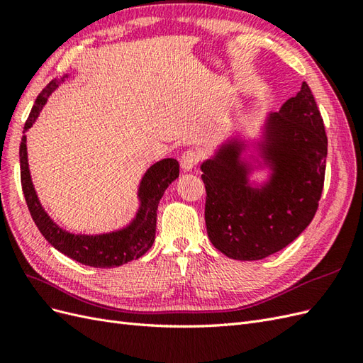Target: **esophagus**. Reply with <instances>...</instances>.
I'll return each mask as SVG.
<instances>
[{
  "label": "esophagus",
  "instance_id": "34e87169",
  "mask_svg": "<svg viewBox=\"0 0 363 363\" xmlns=\"http://www.w3.org/2000/svg\"><path fill=\"white\" fill-rule=\"evenodd\" d=\"M198 162H199V155L193 150L184 152L181 156V169L184 172H191Z\"/></svg>",
  "mask_w": 363,
  "mask_h": 363
}]
</instances>
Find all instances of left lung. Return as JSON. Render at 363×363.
Instances as JSON below:
<instances>
[{"instance_id":"left-lung-1","label":"left lung","mask_w":363,"mask_h":363,"mask_svg":"<svg viewBox=\"0 0 363 363\" xmlns=\"http://www.w3.org/2000/svg\"><path fill=\"white\" fill-rule=\"evenodd\" d=\"M327 147L323 119L306 82L281 110L267 115L257 141L236 135L222 143L201 164L211 244L238 261H259L291 244L318 210ZM248 150L254 153L247 157ZM257 166L271 174L253 186L247 174Z\"/></svg>"}]
</instances>
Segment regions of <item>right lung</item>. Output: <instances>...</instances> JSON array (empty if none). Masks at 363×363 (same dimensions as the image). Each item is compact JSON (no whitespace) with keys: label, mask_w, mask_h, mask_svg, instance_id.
<instances>
[{"label":"right lung","mask_w":363,"mask_h":363,"mask_svg":"<svg viewBox=\"0 0 363 363\" xmlns=\"http://www.w3.org/2000/svg\"><path fill=\"white\" fill-rule=\"evenodd\" d=\"M50 81L38 98L24 125V136L20 144V165H21V185L27 202V207L35 220L41 235L49 240V244L57 248L62 255L69 256L73 261L95 268H113L127 264L133 259L141 257L155 242L156 233V210L167 187L179 176V162L173 157H167L160 162L150 165L144 173L138 189L139 207L135 218L123 228L108 231L101 235H81L70 233L55 222L49 213L44 210L38 199V194L33 187L32 176L27 160V136L35 121L38 119L43 107L49 96L58 89L64 79Z\"/></svg>","instance_id":"1"}]
</instances>
